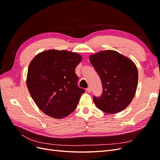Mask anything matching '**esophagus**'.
Listing matches in <instances>:
<instances>
[{
    "instance_id": "34e87169",
    "label": "esophagus",
    "mask_w": 160,
    "mask_h": 160,
    "mask_svg": "<svg viewBox=\"0 0 160 160\" xmlns=\"http://www.w3.org/2000/svg\"><path fill=\"white\" fill-rule=\"evenodd\" d=\"M87 91H88V93H91V88H88V89H87Z\"/></svg>"
}]
</instances>
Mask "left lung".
<instances>
[{"mask_svg": "<svg viewBox=\"0 0 160 160\" xmlns=\"http://www.w3.org/2000/svg\"><path fill=\"white\" fill-rule=\"evenodd\" d=\"M89 60L103 85L101 96L93 97L97 107L110 114L124 110L132 102L137 90L138 71L134 62L113 50L92 54Z\"/></svg>", "mask_w": 160, "mask_h": 160, "instance_id": "8db88e82", "label": "left lung"}]
</instances>
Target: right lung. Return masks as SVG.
<instances>
[{"instance_id": "obj_1", "label": "right lung", "mask_w": 160, "mask_h": 160, "mask_svg": "<svg viewBox=\"0 0 160 160\" xmlns=\"http://www.w3.org/2000/svg\"><path fill=\"white\" fill-rule=\"evenodd\" d=\"M82 58L77 52L50 49L38 53L31 61L27 88L37 107L47 115L62 119L77 108L85 92L77 85L75 74Z\"/></svg>"}]
</instances>
